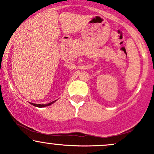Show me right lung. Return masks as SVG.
Returning <instances> with one entry per match:
<instances>
[{
  "mask_svg": "<svg viewBox=\"0 0 154 154\" xmlns=\"http://www.w3.org/2000/svg\"><path fill=\"white\" fill-rule=\"evenodd\" d=\"M55 101H56V100H54V101L51 102V103H46V104H36V103H31V104L33 105V106H37V107H39V108H41V107H45V106H50V105H51L52 103H54Z\"/></svg>",
  "mask_w": 154,
  "mask_h": 154,
  "instance_id": "add662e5",
  "label": "right lung"
}]
</instances>
